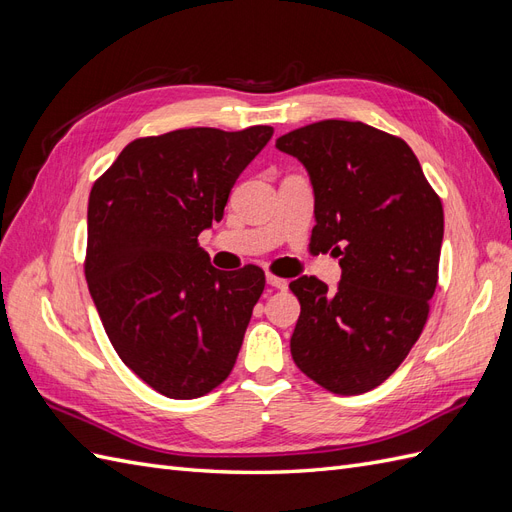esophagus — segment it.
I'll return each mask as SVG.
<instances>
[{
	"mask_svg": "<svg viewBox=\"0 0 512 512\" xmlns=\"http://www.w3.org/2000/svg\"><path fill=\"white\" fill-rule=\"evenodd\" d=\"M267 284L277 288V290H286L288 288V280H284V277H277V275H267Z\"/></svg>",
	"mask_w": 512,
	"mask_h": 512,
	"instance_id": "obj_1",
	"label": "esophagus"
}]
</instances>
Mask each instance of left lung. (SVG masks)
Instances as JSON below:
<instances>
[{
	"mask_svg": "<svg viewBox=\"0 0 512 512\" xmlns=\"http://www.w3.org/2000/svg\"><path fill=\"white\" fill-rule=\"evenodd\" d=\"M275 147L305 166L312 247L342 267L335 290L312 275L290 282L301 303L292 359L331 393L376 389L427 322L444 237L440 198L406 141L361 121L309 123Z\"/></svg>",
	"mask_w": 512,
	"mask_h": 512,
	"instance_id": "left-lung-1",
	"label": "left lung"
}]
</instances>
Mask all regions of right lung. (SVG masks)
Segmentation results:
<instances>
[{
    "mask_svg": "<svg viewBox=\"0 0 512 512\" xmlns=\"http://www.w3.org/2000/svg\"><path fill=\"white\" fill-rule=\"evenodd\" d=\"M273 136L188 128L136 138L94 183L85 277L119 359L170 399L203 397L235 367L265 273L215 269L198 235Z\"/></svg>",
    "mask_w": 512,
    "mask_h": 512,
    "instance_id": "add662e5",
    "label": "right lung"
}]
</instances>
